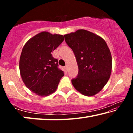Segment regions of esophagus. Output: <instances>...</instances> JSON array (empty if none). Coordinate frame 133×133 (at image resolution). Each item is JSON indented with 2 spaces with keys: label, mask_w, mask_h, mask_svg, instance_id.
<instances>
[{
  "label": "esophagus",
  "mask_w": 133,
  "mask_h": 133,
  "mask_svg": "<svg viewBox=\"0 0 133 133\" xmlns=\"http://www.w3.org/2000/svg\"><path fill=\"white\" fill-rule=\"evenodd\" d=\"M65 69H66V70H68V65H66V66H65Z\"/></svg>",
  "instance_id": "34e87169"
}]
</instances>
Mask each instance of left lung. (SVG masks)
Listing matches in <instances>:
<instances>
[{"instance_id":"obj_1","label":"left lung","mask_w":133,"mask_h":133,"mask_svg":"<svg viewBox=\"0 0 133 133\" xmlns=\"http://www.w3.org/2000/svg\"><path fill=\"white\" fill-rule=\"evenodd\" d=\"M64 36L75 54L78 67L72 84L83 95H95L106 84L111 75L112 58L106 43L98 36L83 29Z\"/></svg>"}]
</instances>
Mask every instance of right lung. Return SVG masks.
Instances as JSON below:
<instances>
[{"label": "right lung", "instance_id": "obj_1", "mask_svg": "<svg viewBox=\"0 0 133 133\" xmlns=\"http://www.w3.org/2000/svg\"><path fill=\"white\" fill-rule=\"evenodd\" d=\"M63 36L41 32L29 40L20 57L19 69L24 84L33 93L47 96L54 93L64 75L52 51L63 42Z\"/></svg>", "mask_w": 133, "mask_h": 133}]
</instances>
